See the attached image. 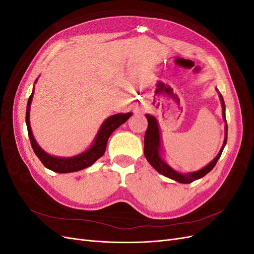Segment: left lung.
Wrapping results in <instances>:
<instances>
[{
	"mask_svg": "<svg viewBox=\"0 0 254 254\" xmlns=\"http://www.w3.org/2000/svg\"><path fill=\"white\" fill-rule=\"evenodd\" d=\"M219 98L221 101V106H222V118H224V121L226 123V134H225V141L224 144H222V147L220 148L218 155L216 156L211 163L204 166L201 170H199L197 172H193L190 174H181L179 172L175 171L174 168H172L170 165H167L164 160L161 157V139H160V131H159V126H158V122L155 117L152 115L146 114V119L148 121V127L147 130L145 132L144 136V155L146 160L148 161L149 164L155 168V170L167 178L173 179L177 182L180 183H190L197 179H200L202 177H204L207 173H210L213 167L216 165L218 159L221 156V152L224 150L225 145L227 143V137H228V125H227V120H226V106L224 98H222L221 94L219 93Z\"/></svg>",
	"mask_w": 254,
	"mask_h": 254,
	"instance_id": "1",
	"label": "left lung"
}]
</instances>
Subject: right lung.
Wrapping results in <instances>:
<instances>
[{"instance_id":"right-lung-1","label":"right lung","mask_w":254,"mask_h":254,"mask_svg":"<svg viewBox=\"0 0 254 254\" xmlns=\"http://www.w3.org/2000/svg\"><path fill=\"white\" fill-rule=\"evenodd\" d=\"M34 90L35 88L33 89L32 94H30L28 98L27 107H26V126H27L28 136L36 156L39 158V160L45 167L55 173H60V174L73 173V172L81 171L83 168L91 166L96 160L103 157L106 150L107 142H108V139L111 135V133L115 129L119 128L122 124H124V123L132 115L131 112L118 113V114L111 115V117H109L103 123V125L101 126V128H99L95 140L93 144H92L91 147L88 150L79 153V155L70 157V158L53 157L49 155V153L45 152L40 146L37 144L32 131V128H30L29 111H30V104H32V99L34 95Z\"/></svg>"}]
</instances>
